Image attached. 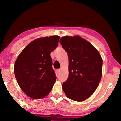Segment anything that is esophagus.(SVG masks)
I'll return each mask as SVG.
<instances>
[{
	"mask_svg": "<svg viewBox=\"0 0 121 121\" xmlns=\"http://www.w3.org/2000/svg\"><path fill=\"white\" fill-rule=\"evenodd\" d=\"M60 69L57 70V72H58V73H60Z\"/></svg>",
	"mask_w": 121,
	"mask_h": 121,
	"instance_id": "obj_1",
	"label": "esophagus"
}]
</instances>
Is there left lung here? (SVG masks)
Listing matches in <instances>:
<instances>
[{"label": "left lung", "instance_id": "left-lung-1", "mask_svg": "<svg viewBox=\"0 0 121 121\" xmlns=\"http://www.w3.org/2000/svg\"><path fill=\"white\" fill-rule=\"evenodd\" d=\"M60 42L69 61V77L62 84L63 90L69 99L83 101L94 93L100 83L102 59L98 51L80 37H63Z\"/></svg>", "mask_w": 121, "mask_h": 121}]
</instances>
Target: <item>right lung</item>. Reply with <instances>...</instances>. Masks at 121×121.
Masks as SVG:
<instances>
[{
    "label": "right lung",
    "instance_id": "obj_1",
    "mask_svg": "<svg viewBox=\"0 0 121 121\" xmlns=\"http://www.w3.org/2000/svg\"><path fill=\"white\" fill-rule=\"evenodd\" d=\"M57 35L37 39L26 46L15 62V77L21 90L30 98L39 99L50 93L56 77L50 53L58 47Z\"/></svg>",
    "mask_w": 121,
    "mask_h": 121
}]
</instances>
